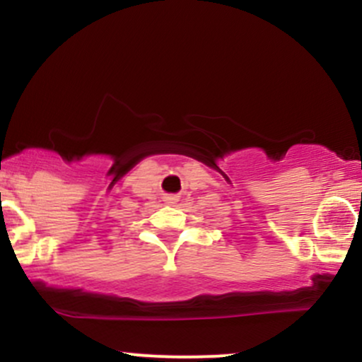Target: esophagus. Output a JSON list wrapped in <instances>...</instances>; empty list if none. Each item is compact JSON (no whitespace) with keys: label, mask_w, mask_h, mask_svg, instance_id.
<instances>
[{"label":"esophagus","mask_w":362,"mask_h":362,"mask_svg":"<svg viewBox=\"0 0 362 362\" xmlns=\"http://www.w3.org/2000/svg\"><path fill=\"white\" fill-rule=\"evenodd\" d=\"M167 202H170V204H173V202H177V199L173 197V195H170V197H167Z\"/></svg>","instance_id":"1"}]
</instances>
